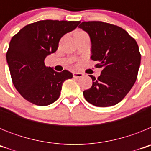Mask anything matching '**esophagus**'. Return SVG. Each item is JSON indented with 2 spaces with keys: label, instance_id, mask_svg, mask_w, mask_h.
Segmentation results:
<instances>
[{
  "label": "esophagus",
  "instance_id": "esophagus-1",
  "mask_svg": "<svg viewBox=\"0 0 151 151\" xmlns=\"http://www.w3.org/2000/svg\"><path fill=\"white\" fill-rule=\"evenodd\" d=\"M83 76V74H82V73H76V72H75V73H73V77H74V78H82V77Z\"/></svg>",
  "mask_w": 151,
  "mask_h": 151
}]
</instances>
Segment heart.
<instances>
[{
    "label": "heart",
    "instance_id": "heart-1",
    "mask_svg": "<svg viewBox=\"0 0 151 151\" xmlns=\"http://www.w3.org/2000/svg\"><path fill=\"white\" fill-rule=\"evenodd\" d=\"M76 33H85V32H84L83 31H78V32H77Z\"/></svg>",
    "mask_w": 151,
    "mask_h": 151
}]
</instances>
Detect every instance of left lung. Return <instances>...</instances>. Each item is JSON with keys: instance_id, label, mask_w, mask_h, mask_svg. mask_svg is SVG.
<instances>
[{"instance_id": "obj_1", "label": "left lung", "mask_w": 151, "mask_h": 151, "mask_svg": "<svg viewBox=\"0 0 151 151\" xmlns=\"http://www.w3.org/2000/svg\"><path fill=\"white\" fill-rule=\"evenodd\" d=\"M78 28L90 36L91 58L102 68L97 78L90 76L93 83L83 91L85 100L100 107L117 104L137 79L141 63L138 44L123 29L106 22H82Z\"/></svg>"}]
</instances>
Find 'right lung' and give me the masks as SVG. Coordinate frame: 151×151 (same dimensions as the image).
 Returning a JSON list of instances; mask_svg holds the SVG:
<instances>
[{"instance_id": "obj_1", "label": "right lung", "mask_w": 151, "mask_h": 151, "mask_svg": "<svg viewBox=\"0 0 151 151\" xmlns=\"http://www.w3.org/2000/svg\"><path fill=\"white\" fill-rule=\"evenodd\" d=\"M78 21L41 20L20 29L9 44L6 58L13 85L22 97L38 106H47L60 95L64 81L73 78L47 67L45 59L58 48L59 41L72 32Z\"/></svg>"}]
</instances>
